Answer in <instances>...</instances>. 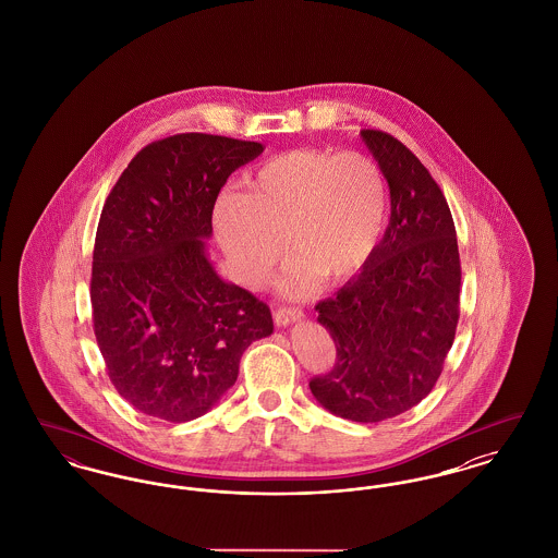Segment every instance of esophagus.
Listing matches in <instances>:
<instances>
[{"label":"esophagus","mask_w":558,"mask_h":558,"mask_svg":"<svg viewBox=\"0 0 558 558\" xmlns=\"http://www.w3.org/2000/svg\"><path fill=\"white\" fill-rule=\"evenodd\" d=\"M303 312L299 310V307H278L276 312H274V322L278 324V326H289L292 322H299V319H303Z\"/></svg>","instance_id":"1"}]
</instances>
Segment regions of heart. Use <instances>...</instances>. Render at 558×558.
I'll list each match as a JSON object with an SVG mask.
<instances>
[{"mask_svg": "<svg viewBox=\"0 0 558 558\" xmlns=\"http://www.w3.org/2000/svg\"><path fill=\"white\" fill-rule=\"evenodd\" d=\"M244 194L223 192L213 209L215 234L234 276L257 289L284 255L296 266L284 292L314 280L341 284L371 262L383 239L389 190L380 167L360 153L294 148L248 171Z\"/></svg>", "mask_w": 558, "mask_h": 558, "instance_id": "heart-1", "label": "heart"}]
</instances>
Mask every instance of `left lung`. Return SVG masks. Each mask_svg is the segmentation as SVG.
Returning <instances> with one entry per match:
<instances>
[{
    "label": "left lung",
    "mask_w": 558,
    "mask_h": 558,
    "mask_svg": "<svg viewBox=\"0 0 558 558\" xmlns=\"http://www.w3.org/2000/svg\"><path fill=\"white\" fill-rule=\"evenodd\" d=\"M391 194V219L371 262L316 305L337 360L314 376L319 405L353 423L414 408L444 371L460 318V255L450 207L398 137L360 132Z\"/></svg>",
    "instance_id": "left-lung-1"
}]
</instances>
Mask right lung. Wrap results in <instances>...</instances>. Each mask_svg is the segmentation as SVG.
<instances>
[{"mask_svg":"<svg viewBox=\"0 0 558 558\" xmlns=\"http://www.w3.org/2000/svg\"><path fill=\"white\" fill-rule=\"evenodd\" d=\"M259 142L178 133L142 148L100 215L92 316L110 383L146 416L186 423L236 383L244 349L274 332L264 301L207 255L213 207Z\"/></svg>","mask_w":558,"mask_h":558,"instance_id":"right-lung-1","label":"right lung"}]
</instances>
